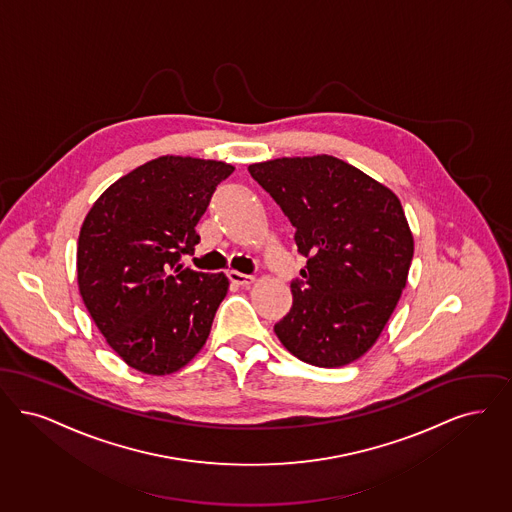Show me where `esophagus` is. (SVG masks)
Segmentation results:
<instances>
[{"mask_svg":"<svg viewBox=\"0 0 512 512\" xmlns=\"http://www.w3.org/2000/svg\"><path fill=\"white\" fill-rule=\"evenodd\" d=\"M227 277H229L231 283H235V285H239V287H246V289L256 281L252 275H245V273H241V271H229Z\"/></svg>","mask_w":512,"mask_h":512,"instance_id":"34e87169","label":"esophagus"}]
</instances>
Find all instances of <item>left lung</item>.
I'll return each mask as SVG.
<instances>
[{
    "label": "left lung",
    "mask_w": 512,
    "mask_h": 512,
    "mask_svg": "<svg viewBox=\"0 0 512 512\" xmlns=\"http://www.w3.org/2000/svg\"><path fill=\"white\" fill-rule=\"evenodd\" d=\"M296 227L308 258L275 334L292 356L342 367L369 352L396 310L413 260V233L394 191L331 155L248 166Z\"/></svg>",
    "instance_id": "8db88e82"
}]
</instances>
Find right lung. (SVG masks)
I'll return each mask as SVG.
<instances>
[{
	"label": "right lung",
	"instance_id": "add662e5",
	"mask_svg": "<svg viewBox=\"0 0 512 512\" xmlns=\"http://www.w3.org/2000/svg\"><path fill=\"white\" fill-rule=\"evenodd\" d=\"M233 166L158 156L93 202L78 237V289L107 344L132 369L170 375L199 354L229 279L178 266L193 254L212 193Z\"/></svg>",
	"mask_w": 512,
	"mask_h": 512
}]
</instances>
